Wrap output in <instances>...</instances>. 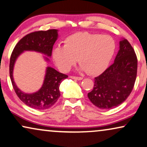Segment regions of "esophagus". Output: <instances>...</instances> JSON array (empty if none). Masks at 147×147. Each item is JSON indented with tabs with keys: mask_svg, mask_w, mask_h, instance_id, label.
Listing matches in <instances>:
<instances>
[{
	"mask_svg": "<svg viewBox=\"0 0 147 147\" xmlns=\"http://www.w3.org/2000/svg\"><path fill=\"white\" fill-rule=\"evenodd\" d=\"M70 78H73V79H75V80H80L82 79V77H80V76H71Z\"/></svg>",
	"mask_w": 147,
	"mask_h": 147,
	"instance_id": "34e87169",
	"label": "esophagus"
}]
</instances>
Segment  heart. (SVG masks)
Instances as JSON below:
<instances>
[{
	"label": "heart",
	"mask_w": 147,
	"mask_h": 147,
	"mask_svg": "<svg viewBox=\"0 0 147 147\" xmlns=\"http://www.w3.org/2000/svg\"><path fill=\"white\" fill-rule=\"evenodd\" d=\"M115 50V41L109 35L77 32L65 39V46L56 47L53 56L61 71H69L78 59L86 73L97 75L107 69Z\"/></svg>",
	"instance_id": "heart-1"
}]
</instances>
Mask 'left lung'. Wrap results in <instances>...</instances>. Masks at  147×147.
Masks as SVG:
<instances>
[{
	"label": "left lung",
	"mask_w": 147,
	"mask_h": 147,
	"mask_svg": "<svg viewBox=\"0 0 147 147\" xmlns=\"http://www.w3.org/2000/svg\"><path fill=\"white\" fill-rule=\"evenodd\" d=\"M137 57L127 39L120 41V49L113 65L94 78L88 97L95 106L111 109L119 106L131 93L137 74Z\"/></svg>",
	"instance_id": "8db88e82"
}]
</instances>
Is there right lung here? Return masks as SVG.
Returning a JSON list of instances; mask_svg holds the SVG:
<instances>
[{
    "instance_id": "add662e5",
    "label": "right lung",
    "mask_w": 147,
    "mask_h": 147,
    "mask_svg": "<svg viewBox=\"0 0 147 147\" xmlns=\"http://www.w3.org/2000/svg\"><path fill=\"white\" fill-rule=\"evenodd\" d=\"M57 36V30L56 29L38 30L29 33L18 41L11 55L9 73L12 86L20 100L31 108L44 110L52 107L61 95L59 86L62 80L67 78L68 75L59 73L53 68L48 67L44 83L40 89L34 93L26 94L20 91L14 83L12 77L14 64L16 58L23 51H34L51 57ZM47 60H48L47 58Z\"/></svg>"
}]
</instances>
